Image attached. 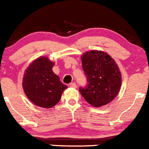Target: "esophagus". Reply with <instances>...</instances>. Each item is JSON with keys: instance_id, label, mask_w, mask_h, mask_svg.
Listing matches in <instances>:
<instances>
[{"instance_id": "1", "label": "esophagus", "mask_w": 149, "mask_h": 149, "mask_svg": "<svg viewBox=\"0 0 149 149\" xmlns=\"http://www.w3.org/2000/svg\"><path fill=\"white\" fill-rule=\"evenodd\" d=\"M70 87H74V88H76V87H77V85H76V84L74 83V82H72V83L70 84Z\"/></svg>"}]
</instances>
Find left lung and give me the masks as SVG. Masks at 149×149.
<instances>
[{
    "instance_id": "1",
    "label": "left lung",
    "mask_w": 149,
    "mask_h": 149,
    "mask_svg": "<svg viewBox=\"0 0 149 149\" xmlns=\"http://www.w3.org/2000/svg\"><path fill=\"white\" fill-rule=\"evenodd\" d=\"M87 84L79 92L95 107L109 103L118 95L121 85V74L114 59L106 53L87 52L81 58Z\"/></svg>"
}]
</instances>
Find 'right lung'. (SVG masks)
<instances>
[{
	"mask_svg": "<svg viewBox=\"0 0 149 149\" xmlns=\"http://www.w3.org/2000/svg\"><path fill=\"white\" fill-rule=\"evenodd\" d=\"M54 63L46 57H40L29 65L22 82L29 100L38 106L51 108L60 100L67 86L52 71Z\"/></svg>",
	"mask_w": 149,
	"mask_h": 149,
	"instance_id": "obj_1",
	"label": "right lung"
}]
</instances>
